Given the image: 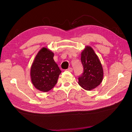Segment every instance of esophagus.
Wrapping results in <instances>:
<instances>
[{"label": "esophagus", "mask_w": 132, "mask_h": 132, "mask_svg": "<svg viewBox=\"0 0 132 132\" xmlns=\"http://www.w3.org/2000/svg\"><path fill=\"white\" fill-rule=\"evenodd\" d=\"M72 70H73V69H72V68H69L68 69H67V70L70 71V72H72Z\"/></svg>", "instance_id": "obj_1"}]
</instances>
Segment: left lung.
I'll return each instance as SVG.
<instances>
[{"label": "left lung", "mask_w": 132, "mask_h": 132, "mask_svg": "<svg viewBox=\"0 0 132 132\" xmlns=\"http://www.w3.org/2000/svg\"><path fill=\"white\" fill-rule=\"evenodd\" d=\"M83 72L78 78V83L86 90H91L102 83L103 70L97 55L90 46H86L81 54Z\"/></svg>", "instance_id": "obj_1"}]
</instances>
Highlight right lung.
Here are the masks:
<instances>
[{
    "label": "right lung",
    "mask_w": 132,
    "mask_h": 132,
    "mask_svg": "<svg viewBox=\"0 0 132 132\" xmlns=\"http://www.w3.org/2000/svg\"><path fill=\"white\" fill-rule=\"evenodd\" d=\"M54 53L43 47L36 55L30 69L33 85L40 91L47 92L57 83L61 70L53 59Z\"/></svg>",
    "instance_id": "right-lung-1"
}]
</instances>
